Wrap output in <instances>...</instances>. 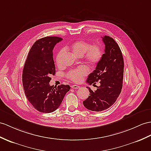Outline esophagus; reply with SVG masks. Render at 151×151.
<instances>
[{
  "label": "esophagus",
  "instance_id": "obj_1",
  "mask_svg": "<svg viewBox=\"0 0 151 151\" xmlns=\"http://www.w3.org/2000/svg\"><path fill=\"white\" fill-rule=\"evenodd\" d=\"M71 88H73V89H79L80 86H78V85H72Z\"/></svg>",
  "mask_w": 151,
  "mask_h": 151
}]
</instances>
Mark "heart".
Masks as SVG:
<instances>
[{
    "instance_id": "b5f03b06",
    "label": "heart",
    "mask_w": 151,
    "mask_h": 151,
    "mask_svg": "<svg viewBox=\"0 0 151 151\" xmlns=\"http://www.w3.org/2000/svg\"><path fill=\"white\" fill-rule=\"evenodd\" d=\"M70 49L76 56L82 57L84 56L88 63L95 65L99 63L103 56V50L98 43L91 45L89 42L84 40H78L71 44ZM65 52V49H61L56 57V63L58 67H61L60 59L61 55ZM88 69L85 67H81L70 71L67 73V77L73 82L78 83L83 79L84 76L87 75Z\"/></svg>"
}]
</instances>
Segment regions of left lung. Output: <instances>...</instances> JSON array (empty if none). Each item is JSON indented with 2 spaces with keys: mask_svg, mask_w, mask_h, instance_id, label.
Wrapping results in <instances>:
<instances>
[{
  "mask_svg": "<svg viewBox=\"0 0 151 151\" xmlns=\"http://www.w3.org/2000/svg\"><path fill=\"white\" fill-rule=\"evenodd\" d=\"M104 54L86 80L89 84L100 83L97 90L88 88L90 95L83 101L84 107L93 111L107 109L115 103L121 93L124 78V59L117 43L108 36L102 37Z\"/></svg>",
  "mask_w": 151,
  "mask_h": 151,
  "instance_id": "1",
  "label": "left lung"
}]
</instances>
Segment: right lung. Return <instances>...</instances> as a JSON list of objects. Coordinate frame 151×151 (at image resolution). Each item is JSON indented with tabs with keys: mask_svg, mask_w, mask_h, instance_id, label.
<instances>
[{
	"mask_svg": "<svg viewBox=\"0 0 151 151\" xmlns=\"http://www.w3.org/2000/svg\"><path fill=\"white\" fill-rule=\"evenodd\" d=\"M63 40L47 36L37 40L31 47L23 69L22 83L29 102L42 113H52L63 101L70 89L69 85L50 86V76L56 73L53 52L54 46Z\"/></svg>",
	"mask_w": 151,
	"mask_h": 151,
	"instance_id": "1",
	"label": "right lung"
}]
</instances>
